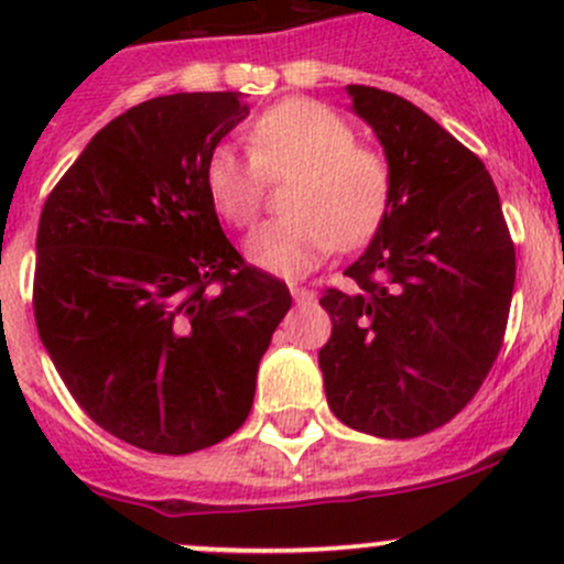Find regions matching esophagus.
<instances>
[{
  "instance_id": "34e87169",
  "label": "esophagus",
  "mask_w": 564,
  "mask_h": 564,
  "mask_svg": "<svg viewBox=\"0 0 564 564\" xmlns=\"http://www.w3.org/2000/svg\"><path fill=\"white\" fill-rule=\"evenodd\" d=\"M292 297L297 300V303H314L316 292L314 289H305V286H297V283H292Z\"/></svg>"
}]
</instances>
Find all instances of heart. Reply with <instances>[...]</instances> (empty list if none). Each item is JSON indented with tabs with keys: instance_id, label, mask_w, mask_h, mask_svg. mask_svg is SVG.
Returning <instances> with one entry per match:
<instances>
[{
	"instance_id": "1",
	"label": "heart",
	"mask_w": 564,
	"mask_h": 564,
	"mask_svg": "<svg viewBox=\"0 0 564 564\" xmlns=\"http://www.w3.org/2000/svg\"><path fill=\"white\" fill-rule=\"evenodd\" d=\"M248 155L220 144L204 161V191L235 229L256 224L270 182H286L289 215L256 229L248 256L281 275H300L335 248H360L388 218L395 172L379 147L360 144L349 119L329 106L289 98L246 128Z\"/></svg>"
}]
</instances>
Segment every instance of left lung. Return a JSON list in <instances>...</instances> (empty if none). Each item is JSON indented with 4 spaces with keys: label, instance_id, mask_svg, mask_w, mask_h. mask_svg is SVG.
Returning <instances> with one entry per match:
<instances>
[{
    "label": "left lung",
    "instance_id": "left-lung-1",
    "mask_svg": "<svg viewBox=\"0 0 564 564\" xmlns=\"http://www.w3.org/2000/svg\"><path fill=\"white\" fill-rule=\"evenodd\" d=\"M377 130L395 196L349 286L322 292L333 333L318 351L340 423L388 440L423 436L475 398L502 349L516 246L480 158L440 122L377 87H349Z\"/></svg>",
    "mask_w": 564,
    "mask_h": 564
}]
</instances>
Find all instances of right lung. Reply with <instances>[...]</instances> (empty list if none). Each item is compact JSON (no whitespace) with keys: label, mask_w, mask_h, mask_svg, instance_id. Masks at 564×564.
<instances>
[{"label":"right lung","mask_w":564,"mask_h":564,"mask_svg":"<svg viewBox=\"0 0 564 564\" xmlns=\"http://www.w3.org/2000/svg\"><path fill=\"white\" fill-rule=\"evenodd\" d=\"M246 117L237 93L128 108L40 213V340L89 420L147 453L187 456L235 434L292 308L286 283L226 240L204 191V161Z\"/></svg>","instance_id":"add662e5"}]
</instances>
